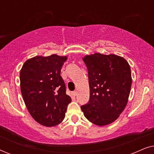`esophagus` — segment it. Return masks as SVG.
Returning a JSON list of instances; mask_svg holds the SVG:
<instances>
[{
    "label": "esophagus",
    "instance_id": "obj_1",
    "mask_svg": "<svg viewBox=\"0 0 154 154\" xmlns=\"http://www.w3.org/2000/svg\"><path fill=\"white\" fill-rule=\"evenodd\" d=\"M71 95H72L73 97H75L77 95V92H75V91H74V92H71Z\"/></svg>",
    "mask_w": 154,
    "mask_h": 154
}]
</instances>
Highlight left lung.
I'll list each match as a JSON object with an SVG mask.
<instances>
[{
  "mask_svg": "<svg viewBox=\"0 0 154 154\" xmlns=\"http://www.w3.org/2000/svg\"><path fill=\"white\" fill-rule=\"evenodd\" d=\"M83 60L88 69L90 99L81 108L92 123L108 125L127 105L132 85L130 65L124 58L112 54L95 53Z\"/></svg>",
  "mask_w": 154,
  "mask_h": 154,
  "instance_id": "1",
  "label": "left lung"
}]
</instances>
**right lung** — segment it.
Instances as JSON below:
<instances>
[{"mask_svg": "<svg viewBox=\"0 0 154 154\" xmlns=\"http://www.w3.org/2000/svg\"><path fill=\"white\" fill-rule=\"evenodd\" d=\"M66 57L36 56L25 62L20 71V87L29 112L47 127L60 124L71 99L60 72Z\"/></svg>", "mask_w": 154, "mask_h": 154, "instance_id": "right-lung-1", "label": "right lung"}]
</instances>
